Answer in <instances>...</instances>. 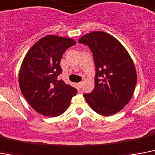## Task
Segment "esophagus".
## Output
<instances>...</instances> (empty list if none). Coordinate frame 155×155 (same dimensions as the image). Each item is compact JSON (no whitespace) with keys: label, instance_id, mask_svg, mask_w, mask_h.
<instances>
[{"label":"esophagus","instance_id":"1","mask_svg":"<svg viewBox=\"0 0 155 155\" xmlns=\"http://www.w3.org/2000/svg\"><path fill=\"white\" fill-rule=\"evenodd\" d=\"M82 85H83V82H80V83H78L77 84V87L79 88H81Z\"/></svg>","mask_w":155,"mask_h":155}]
</instances>
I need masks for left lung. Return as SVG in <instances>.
Instances as JSON below:
<instances>
[{
  "instance_id": "left-lung-1",
  "label": "left lung",
  "mask_w": 155,
  "mask_h": 155,
  "mask_svg": "<svg viewBox=\"0 0 155 155\" xmlns=\"http://www.w3.org/2000/svg\"><path fill=\"white\" fill-rule=\"evenodd\" d=\"M78 42L88 46L95 62V87L90 94H84L87 103L101 115L118 113L131 99L136 86L131 57L121 43L104 32L87 33Z\"/></svg>"
}]
</instances>
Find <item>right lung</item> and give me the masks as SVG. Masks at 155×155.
Returning <instances> with one entry per match:
<instances>
[{
  "mask_svg": "<svg viewBox=\"0 0 155 155\" xmlns=\"http://www.w3.org/2000/svg\"><path fill=\"white\" fill-rule=\"evenodd\" d=\"M76 43L71 38L48 35L28 50L19 71L21 93L34 110L45 116L62 114L77 90L57 80L62 72L60 60L68 48Z\"/></svg>",
  "mask_w": 155,
  "mask_h": 155,
  "instance_id": "add662e5",
  "label": "right lung"
}]
</instances>
